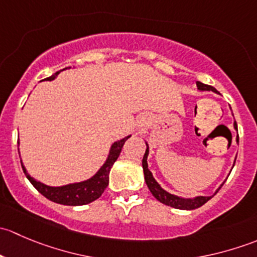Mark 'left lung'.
<instances>
[{"label": "left lung", "instance_id": "8db88e82", "mask_svg": "<svg viewBox=\"0 0 257 257\" xmlns=\"http://www.w3.org/2000/svg\"><path fill=\"white\" fill-rule=\"evenodd\" d=\"M196 85H198V89H200V90H212V92L217 93V90L215 89L214 87H211V85L204 84V83H201V82H196ZM234 126L236 128V123H234ZM147 147H148V144H147ZM148 153H149V149L147 148V150H145V154L143 157V162H142V164H143L144 179H145V183H147L148 188H149L150 193H152L153 196H154L157 200H159L160 203L165 204V205H168V206H172V208H175V209L194 210V209L200 208L201 205H204L206 201H209L210 199L212 198V196H198V198H195V199H188V200H185V199L179 198V196H175V195H173V194H169L168 191H165L164 189L160 188L159 184H158L157 181H155V179L153 178L150 170L148 169V163H147ZM220 188H221V186H220ZM220 188L217 189L216 193L220 190Z\"/></svg>", "mask_w": 257, "mask_h": 257}]
</instances>
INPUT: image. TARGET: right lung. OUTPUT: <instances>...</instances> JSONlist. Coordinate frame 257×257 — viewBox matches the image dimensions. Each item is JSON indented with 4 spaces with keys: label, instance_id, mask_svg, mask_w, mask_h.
Returning <instances> with one entry per match:
<instances>
[{
    "label": "right lung",
    "instance_id": "obj_1",
    "mask_svg": "<svg viewBox=\"0 0 257 257\" xmlns=\"http://www.w3.org/2000/svg\"><path fill=\"white\" fill-rule=\"evenodd\" d=\"M62 71H63V69H62ZM59 72L61 71L56 72V73L52 74L51 77H48V78H46L45 80L54 79ZM129 137H126V138L115 142V143L112 145V148H110V153L109 155H108L107 162H105L104 165L100 168L99 172H98L94 177L90 178L89 180L82 181V183L69 184V185L53 188V186H47L45 185V184L40 183V181L35 180L33 178H31L30 175L27 174V172H26L25 167H23L22 164L23 173H25L28 180L31 181V184H32L43 196H46V198L49 199L51 201H54V203L57 204H62V205L71 206L89 204L92 203V201L97 200V199L102 195L103 191L105 190V188L108 186L110 169H112L115 160L118 159L119 154H120L121 152V148H123L124 143H125V141Z\"/></svg>",
    "mask_w": 257,
    "mask_h": 257
}]
</instances>
